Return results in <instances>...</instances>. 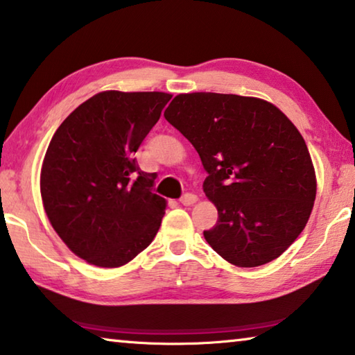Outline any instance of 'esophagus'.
<instances>
[{
    "label": "esophagus",
    "instance_id": "esophagus-1",
    "mask_svg": "<svg viewBox=\"0 0 355 355\" xmlns=\"http://www.w3.org/2000/svg\"><path fill=\"white\" fill-rule=\"evenodd\" d=\"M180 202H182V205L184 207H189L192 205V203L197 202V196L196 194H191V192H188V194H184L182 199H180Z\"/></svg>",
    "mask_w": 355,
    "mask_h": 355
}]
</instances>
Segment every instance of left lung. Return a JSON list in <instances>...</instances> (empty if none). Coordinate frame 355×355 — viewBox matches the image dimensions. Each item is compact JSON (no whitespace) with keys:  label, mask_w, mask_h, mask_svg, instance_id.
I'll use <instances>...</instances> for the list:
<instances>
[{"label":"left lung","mask_w":355,"mask_h":355,"mask_svg":"<svg viewBox=\"0 0 355 355\" xmlns=\"http://www.w3.org/2000/svg\"><path fill=\"white\" fill-rule=\"evenodd\" d=\"M164 117L199 153L203 191L218 222L203 232L228 263L255 268L275 260L310 218L316 177L309 148L279 107L233 94H180Z\"/></svg>","instance_id":"left-lung-1"}]
</instances>
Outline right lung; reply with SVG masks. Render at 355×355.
<instances>
[{"instance_id":"obj_1","label":"right lung","mask_w":355,"mask_h":355,"mask_svg":"<svg viewBox=\"0 0 355 355\" xmlns=\"http://www.w3.org/2000/svg\"><path fill=\"white\" fill-rule=\"evenodd\" d=\"M171 94L106 91L84 101L56 130L40 172L45 213L83 260L119 268L159 230L166 200L155 173L135 153L159 120Z\"/></svg>"}]
</instances>
